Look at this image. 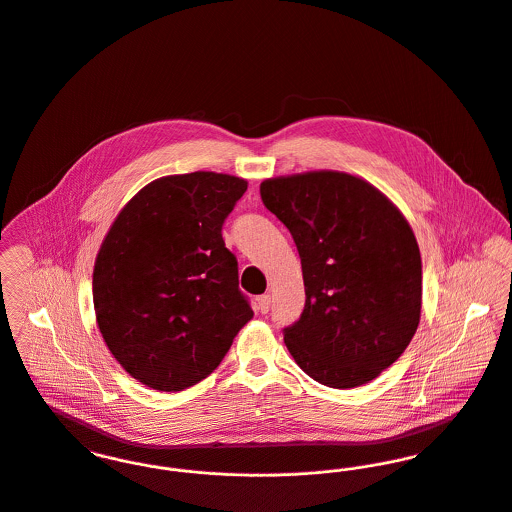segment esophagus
<instances>
[{
	"mask_svg": "<svg viewBox=\"0 0 512 512\" xmlns=\"http://www.w3.org/2000/svg\"><path fill=\"white\" fill-rule=\"evenodd\" d=\"M257 310L261 314H267L271 310V294H263L257 298Z\"/></svg>",
	"mask_w": 512,
	"mask_h": 512,
	"instance_id": "esophagus-1",
	"label": "esophagus"
}]
</instances>
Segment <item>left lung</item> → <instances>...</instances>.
I'll return each instance as SVG.
<instances>
[{"label":"left lung","instance_id":"left-lung-1","mask_svg":"<svg viewBox=\"0 0 512 512\" xmlns=\"http://www.w3.org/2000/svg\"><path fill=\"white\" fill-rule=\"evenodd\" d=\"M261 198L302 261L306 306L284 329L288 351L323 386L372 382L421 319V253L409 222L374 185L343 171L265 179Z\"/></svg>","mask_w":512,"mask_h":512}]
</instances>
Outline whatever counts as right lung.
Listing matches in <instances>:
<instances>
[{"label":"right lung","mask_w":512,"mask_h":512,"mask_svg":"<svg viewBox=\"0 0 512 512\" xmlns=\"http://www.w3.org/2000/svg\"><path fill=\"white\" fill-rule=\"evenodd\" d=\"M245 191V179L226 173L161 177L124 204L103 239L93 269L97 325L144 386H195L253 317L222 237Z\"/></svg>","instance_id":"1"}]
</instances>
